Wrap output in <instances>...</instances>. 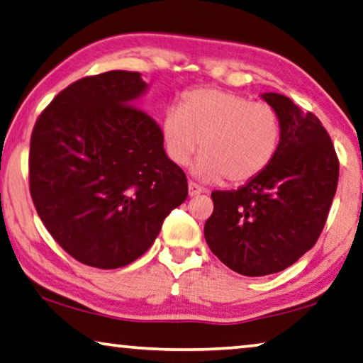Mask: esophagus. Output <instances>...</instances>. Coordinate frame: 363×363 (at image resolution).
<instances>
[{"label":"esophagus","instance_id":"1","mask_svg":"<svg viewBox=\"0 0 363 363\" xmlns=\"http://www.w3.org/2000/svg\"><path fill=\"white\" fill-rule=\"evenodd\" d=\"M203 189L199 186V184L189 181V196L194 197V196H199V194H202Z\"/></svg>","mask_w":363,"mask_h":363}]
</instances>
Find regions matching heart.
Returning a JSON list of instances; mask_svg holds the SVG:
<instances>
[{
    "label": "heart",
    "instance_id": "obj_1",
    "mask_svg": "<svg viewBox=\"0 0 363 363\" xmlns=\"http://www.w3.org/2000/svg\"><path fill=\"white\" fill-rule=\"evenodd\" d=\"M164 151L172 163L187 166L196 155V174L203 181L245 184L272 163L282 138L279 112L267 102L231 91L205 88L184 94L161 121Z\"/></svg>",
    "mask_w": 363,
    "mask_h": 363
}]
</instances>
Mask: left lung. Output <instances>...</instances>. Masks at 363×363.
<instances>
[{
  "label": "left lung",
  "instance_id": "1",
  "mask_svg": "<svg viewBox=\"0 0 363 363\" xmlns=\"http://www.w3.org/2000/svg\"><path fill=\"white\" fill-rule=\"evenodd\" d=\"M262 97L282 122L277 155L238 191L212 192L203 228L215 256L247 277L280 272L316 245L339 179L336 150L320 118L286 96Z\"/></svg>",
  "mask_w": 363,
  "mask_h": 363
}]
</instances>
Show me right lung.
I'll return each mask as SVG.
<instances>
[{
  "mask_svg": "<svg viewBox=\"0 0 363 363\" xmlns=\"http://www.w3.org/2000/svg\"><path fill=\"white\" fill-rule=\"evenodd\" d=\"M145 88L138 72L84 77L53 97L32 130V202L53 240L86 266L133 262L187 197L161 127L133 106Z\"/></svg>",
  "mask_w": 363,
  "mask_h": 363,
  "instance_id": "obj_1",
  "label": "right lung"
}]
</instances>
